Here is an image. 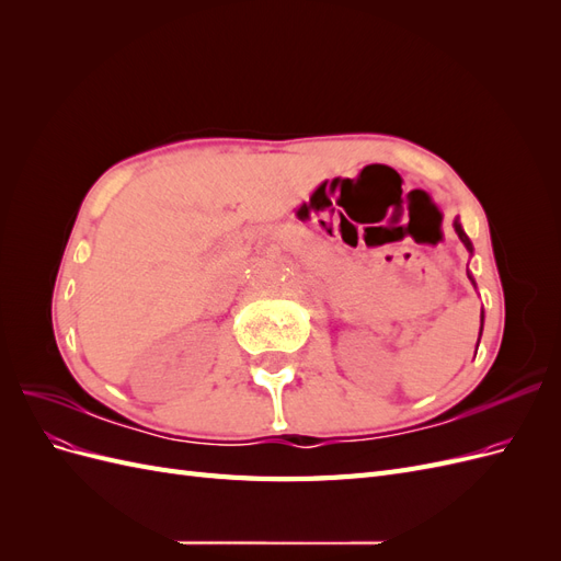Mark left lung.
Returning <instances> with one entry per match:
<instances>
[{
	"label": "left lung",
	"mask_w": 561,
	"mask_h": 561,
	"mask_svg": "<svg viewBox=\"0 0 561 561\" xmlns=\"http://www.w3.org/2000/svg\"><path fill=\"white\" fill-rule=\"evenodd\" d=\"M454 229H456V233H458V239H461V241H463V245L468 248V252H472V243H470V239L466 236V231H463L461 222H458V217L454 219ZM482 322H484V311H482ZM480 334H482V328H480Z\"/></svg>",
	"instance_id": "1"
}]
</instances>
